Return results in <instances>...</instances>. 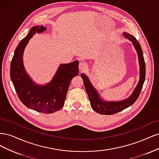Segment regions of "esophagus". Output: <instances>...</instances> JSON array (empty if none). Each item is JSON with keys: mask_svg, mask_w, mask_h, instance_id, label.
Listing matches in <instances>:
<instances>
[{"mask_svg": "<svg viewBox=\"0 0 159 159\" xmlns=\"http://www.w3.org/2000/svg\"><path fill=\"white\" fill-rule=\"evenodd\" d=\"M88 68V65L84 61H80V64H79V69L81 71H82L85 70H86Z\"/></svg>", "mask_w": 159, "mask_h": 159, "instance_id": "34e87169", "label": "esophagus"}]
</instances>
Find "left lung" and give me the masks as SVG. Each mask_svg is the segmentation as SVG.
Listing matches in <instances>:
<instances>
[{
    "label": "left lung",
    "instance_id": "8db88e82",
    "mask_svg": "<svg viewBox=\"0 0 159 159\" xmlns=\"http://www.w3.org/2000/svg\"><path fill=\"white\" fill-rule=\"evenodd\" d=\"M123 36L132 42L134 48H135L138 55L139 64V80L137 86L133 90L131 95L127 99H125L119 102H109L105 101L91 83L88 77L85 74H81V78L83 79L84 84L86 92L88 93L90 104L92 109L99 114L102 115H113L116 113L121 111L122 110L126 109L132 105L138 99L139 95L143 88V85L145 80V62L144 60L142 48L139 42L133 35L127 32H123Z\"/></svg>",
    "mask_w": 159,
    "mask_h": 159
}]
</instances>
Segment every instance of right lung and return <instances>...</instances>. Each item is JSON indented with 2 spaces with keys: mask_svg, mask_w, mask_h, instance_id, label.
I'll list each match as a JSON object with an SVG mask.
<instances>
[{
  "mask_svg": "<svg viewBox=\"0 0 159 159\" xmlns=\"http://www.w3.org/2000/svg\"><path fill=\"white\" fill-rule=\"evenodd\" d=\"M46 30L42 25L33 26L20 42L11 61L10 74L18 98L25 106L40 113H52L64 106L71 80L79 73V61L60 64L50 82L44 85L35 83L24 66V51L36 33Z\"/></svg>",
  "mask_w": 159,
  "mask_h": 159,
  "instance_id": "obj_1",
  "label": "right lung"
}]
</instances>
